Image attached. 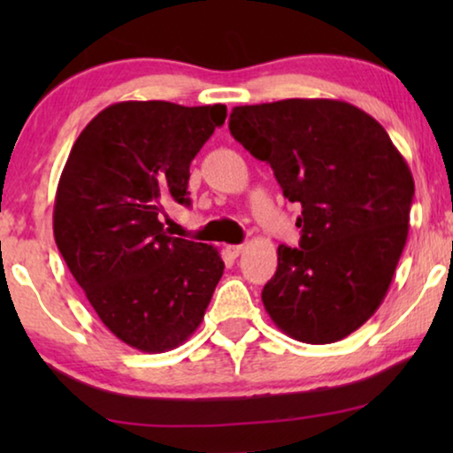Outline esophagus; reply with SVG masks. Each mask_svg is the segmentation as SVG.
<instances>
[{
	"label": "esophagus",
	"mask_w": 453,
	"mask_h": 453,
	"mask_svg": "<svg viewBox=\"0 0 453 453\" xmlns=\"http://www.w3.org/2000/svg\"><path fill=\"white\" fill-rule=\"evenodd\" d=\"M241 251H243V245H226V253L228 257H239Z\"/></svg>",
	"instance_id": "obj_1"
}]
</instances>
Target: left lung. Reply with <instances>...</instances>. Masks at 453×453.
Here are the masks:
<instances>
[{"mask_svg":"<svg viewBox=\"0 0 453 453\" xmlns=\"http://www.w3.org/2000/svg\"><path fill=\"white\" fill-rule=\"evenodd\" d=\"M233 138L301 203L299 250L278 247L264 307L287 336L338 342L381 305L408 237L414 179L386 129L334 98L234 107Z\"/></svg>","mask_w":453,"mask_h":453,"instance_id":"left-lung-1","label":"left lung"}]
</instances>
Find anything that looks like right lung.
I'll list each match as a JSON object with an SVG mask.
<instances>
[{
	"label": "right lung",
	"instance_id": "obj_1",
	"mask_svg": "<svg viewBox=\"0 0 453 453\" xmlns=\"http://www.w3.org/2000/svg\"><path fill=\"white\" fill-rule=\"evenodd\" d=\"M225 104L126 101L103 109L61 171L53 234L104 326L142 352L177 349L202 324L225 262L166 234L165 202L189 203V165Z\"/></svg>",
	"mask_w": 453,
	"mask_h": 453
}]
</instances>
